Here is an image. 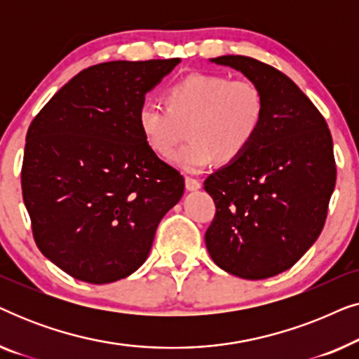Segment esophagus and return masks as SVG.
<instances>
[{
	"instance_id": "1",
	"label": "esophagus",
	"mask_w": 359,
	"mask_h": 359,
	"mask_svg": "<svg viewBox=\"0 0 359 359\" xmlns=\"http://www.w3.org/2000/svg\"><path fill=\"white\" fill-rule=\"evenodd\" d=\"M184 184H186V189H188V191H198L201 188V183L194 178H186Z\"/></svg>"
}]
</instances>
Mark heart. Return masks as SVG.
<instances>
[{"label":"heart","instance_id":"1","mask_svg":"<svg viewBox=\"0 0 359 359\" xmlns=\"http://www.w3.org/2000/svg\"><path fill=\"white\" fill-rule=\"evenodd\" d=\"M166 106L144 101L137 126L145 144L168 158L188 130L189 142L173 155L186 173H201L220 160L240 158L257 139L264 119V95L248 78L194 73L165 91Z\"/></svg>","mask_w":359,"mask_h":359}]
</instances>
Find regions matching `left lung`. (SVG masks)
<instances>
[{"label": "left lung", "instance_id": "left-lung-1", "mask_svg": "<svg viewBox=\"0 0 359 359\" xmlns=\"http://www.w3.org/2000/svg\"><path fill=\"white\" fill-rule=\"evenodd\" d=\"M210 62L262 88L264 119L252 147L204 181L215 203L205 247L233 276H276L299 262L325 224L337 181L332 134L312 101L274 67L243 55Z\"/></svg>", "mask_w": 359, "mask_h": 359}]
</instances>
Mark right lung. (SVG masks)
Listing matches in <instances>:
<instances>
[{"label":"right lung","instance_id":"right-lung-1","mask_svg":"<svg viewBox=\"0 0 359 359\" xmlns=\"http://www.w3.org/2000/svg\"><path fill=\"white\" fill-rule=\"evenodd\" d=\"M180 58L106 62L73 76L34 117L21 184L39 250L70 276L137 271L184 178L145 144L137 109Z\"/></svg>","mask_w":359,"mask_h":359}]
</instances>
